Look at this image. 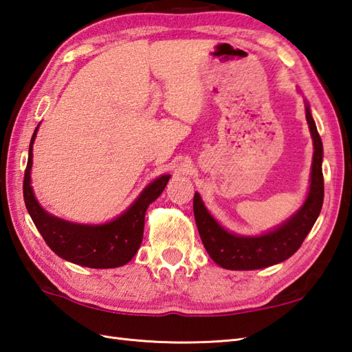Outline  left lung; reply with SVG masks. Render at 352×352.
<instances>
[{"instance_id": "left-lung-1", "label": "left lung", "mask_w": 352, "mask_h": 352, "mask_svg": "<svg viewBox=\"0 0 352 352\" xmlns=\"http://www.w3.org/2000/svg\"><path fill=\"white\" fill-rule=\"evenodd\" d=\"M309 129L315 144L311 163V183L309 197L301 210L283 223L280 228L265 236L243 237L231 234L216 222L207 212L198 193L193 197V213L201 241L216 263L233 271H251L280 263L300 250L304 239L315 226L324 203V175H322V140L313 121L310 107H305Z\"/></svg>"}]
</instances>
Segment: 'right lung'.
Segmentation results:
<instances>
[{
    "mask_svg": "<svg viewBox=\"0 0 352 352\" xmlns=\"http://www.w3.org/2000/svg\"><path fill=\"white\" fill-rule=\"evenodd\" d=\"M36 126L32 142H30L28 162L24 174V201L32 216L36 228L39 230L43 241L58 257L72 263L107 269L122 266L134 257L144 237V223L148 206L160 197L166 188L170 175H163L146 186L133 206L115 221L101 226H81L51 216L37 204L30 184V169H32L33 142L36 138Z\"/></svg>",
    "mask_w": 352,
    "mask_h": 352,
    "instance_id": "right-lung-1",
    "label": "right lung"
}]
</instances>
